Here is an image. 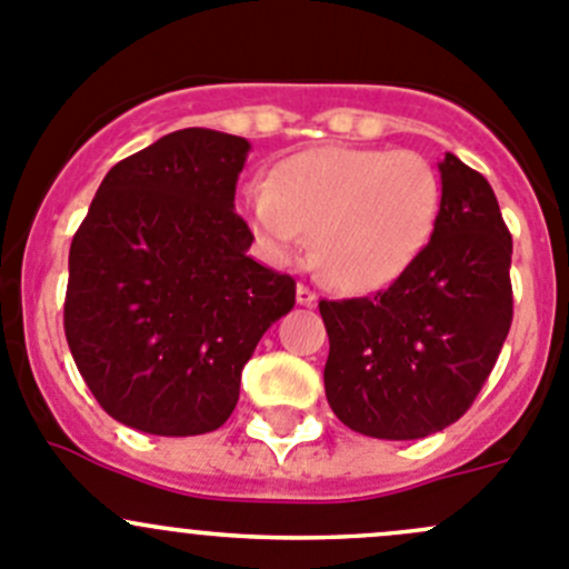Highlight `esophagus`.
<instances>
[{"label": "esophagus", "mask_w": 569, "mask_h": 569, "mask_svg": "<svg viewBox=\"0 0 569 569\" xmlns=\"http://www.w3.org/2000/svg\"><path fill=\"white\" fill-rule=\"evenodd\" d=\"M297 302H300V306H306V308H313V306H317V295H313V291L308 289L306 283H300V286H297Z\"/></svg>", "instance_id": "obj_1"}]
</instances>
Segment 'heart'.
<instances>
[{"label": "heart", "instance_id": "heart-1", "mask_svg": "<svg viewBox=\"0 0 569 569\" xmlns=\"http://www.w3.org/2000/svg\"><path fill=\"white\" fill-rule=\"evenodd\" d=\"M241 202L269 256L291 261L313 236L325 278L369 295L395 283L431 241L442 183L417 152L319 147L286 158L272 186L250 183Z\"/></svg>", "mask_w": 569, "mask_h": 569}]
</instances>
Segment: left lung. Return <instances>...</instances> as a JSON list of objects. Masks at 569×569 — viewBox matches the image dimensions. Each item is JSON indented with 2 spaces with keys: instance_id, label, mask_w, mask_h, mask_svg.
<instances>
[{
  "instance_id": "obj_1",
  "label": "left lung",
  "mask_w": 569,
  "mask_h": 569,
  "mask_svg": "<svg viewBox=\"0 0 569 569\" xmlns=\"http://www.w3.org/2000/svg\"><path fill=\"white\" fill-rule=\"evenodd\" d=\"M431 241L386 291L319 302L330 339L325 395L375 439H422L453 425L487 383L511 328V233L483 174L439 163Z\"/></svg>"
}]
</instances>
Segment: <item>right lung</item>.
Returning a JSON list of instances; mask_svg holds the SVG:
<instances>
[{
	"instance_id": "right-lung-1",
	"label": "right lung",
	"mask_w": 569,
	"mask_h": 569,
	"mask_svg": "<svg viewBox=\"0 0 569 569\" xmlns=\"http://www.w3.org/2000/svg\"><path fill=\"white\" fill-rule=\"evenodd\" d=\"M250 141L186 127L104 174L69 250L63 328L99 406L127 428L228 422L241 369L295 308V278L247 256L236 213Z\"/></svg>"
}]
</instances>
